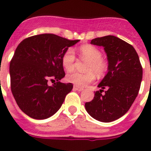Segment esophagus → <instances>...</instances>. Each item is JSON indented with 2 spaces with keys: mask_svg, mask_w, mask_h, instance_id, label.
<instances>
[{
  "mask_svg": "<svg viewBox=\"0 0 151 151\" xmlns=\"http://www.w3.org/2000/svg\"><path fill=\"white\" fill-rule=\"evenodd\" d=\"M73 89H74L75 91H81L83 90V88H82L78 87V86H76V85H74Z\"/></svg>",
  "mask_w": 151,
  "mask_h": 151,
  "instance_id": "34e87169",
  "label": "esophagus"
}]
</instances>
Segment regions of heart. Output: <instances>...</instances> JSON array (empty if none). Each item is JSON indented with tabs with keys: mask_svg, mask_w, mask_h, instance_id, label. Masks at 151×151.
<instances>
[{
	"mask_svg": "<svg viewBox=\"0 0 151 151\" xmlns=\"http://www.w3.org/2000/svg\"><path fill=\"white\" fill-rule=\"evenodd\" d=\"M80 53L83 58L89 61L86 67V73L77 72L69 73L66 80L76 86L85 87L91 83L95 79V74L97 76H102L107 69V64L102 59V53L96 47L91 45H82L80 47ZM76 62V54L73 48H68L62 57V65L67 72L74 69Z\"/></svg>",
	"mask_w": 151,
	"mask_h": 151,
	"instance_id": "1",
	"label": "heart"
}]
</instances>
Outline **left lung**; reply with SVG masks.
Returning a JSON list of instances; mask_svg holds the SVG:
<instances>
[{"mask_svg": "<svg viewBox=\"0 0 151 151\" xmlns=\"http://www.w3.org/2000/svg\"><path fill=\"white\" fill-rule=\"evenodd\" d=\"M91 44L104 47L108 73L97 85L101 90L85 103L89 115L103 122L116 120L127 113L138 96L142 80V66L132 46L113 35L92 39ZM107 88L104 95L103 89Z\"/></svg>", "mask_w": 151, "mask_h": 151, "instance_id": "obj_1", "label": "left lung"}]
</instances>
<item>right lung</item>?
Listing matches in <instances>:
<instances>
[{
	"label": "right lung",
	"instance_id": "right-lung-1",
	"mask_svg": "<svg viewBox=\"0 0 151 151\" xmlns=\"http://www.w3.org/2000/svg\"><path fill=\"white\" fill-rule=\"evenodd\" d=\"M78 41L41 34L18 45L10 65L11 91L19 107L29 117L47 119L61 107L73 88L72 83L60 82L65 76L63 54ZM48 79L57 82L50 86Z\"/></svg>",
	"mask_w": 151,
	"mask_h": 151
}]
</instances>
